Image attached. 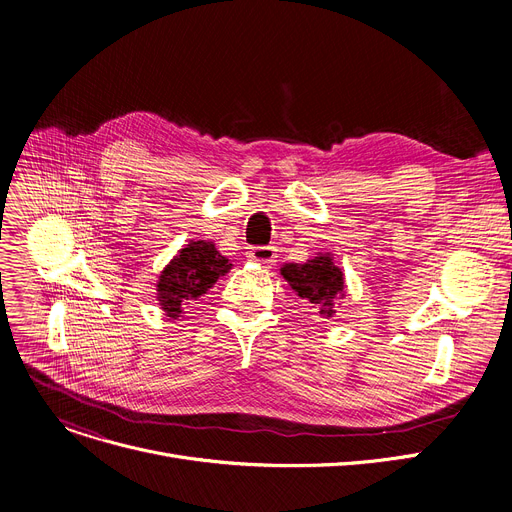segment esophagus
<instances>
[{
	"instance_id": "obj_1",
	"label": "esophagus",
	"mask_w": 512,
	"mask_h": 512,
	"mask_svg": "<svg viewBox=\"0 0 512 512\" xmlns=\"http://www.w3.org/2000/svg\"><path fill=\"white\" fill-rule=\"evenodd\" d=\"M276 249L274 247H253L251 251H249V259L251 261H257V263H261V265H272V263H276Z\"/></svg>"
}]
</instances>
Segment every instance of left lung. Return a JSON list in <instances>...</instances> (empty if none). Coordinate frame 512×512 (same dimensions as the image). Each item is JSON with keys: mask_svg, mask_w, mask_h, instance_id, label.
<instances>
[{"mask_svg": "<svg viewBox=\"0 0 512 512\" xmlns=\"http://www.w3.org/2000/svg\"><path fill=\"white\" fill-rule=\"evenodd\" d=\"M280 272L309 309L326 319L334 317L346 286L344 274L334 265L330 253H319L307 263H286Z\"/></svg>", "mask_w": 512, "mask_h": 512, "instance_id": "1", "label": "left lung"}]
</instances>
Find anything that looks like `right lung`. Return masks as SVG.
I'll return each instance as SVG.
<instances>
[{"instance_id": "right-lung-1", "label": "right lung", "mask_w": 512, "mask_h": 512, "mask_svg": "<svg viewBox=\"0 0 512 512\" xmlns=\"http://www.w3.org/2000/svg\"><path fill=\"white\" fill-rule=\"evenodd\" d=\"M232 263L211 240H191L164 267L157 280V301L166 317L178 319L191 305L230 272Z\"/></svg>"}]
</instances>
